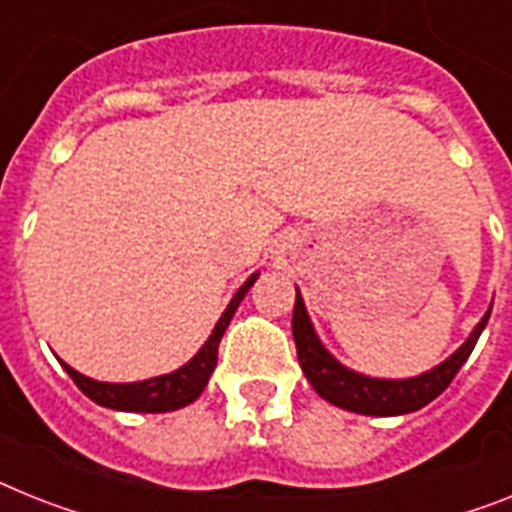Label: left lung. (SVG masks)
<instances>
[{"instance_id":"obj_1","label":"left lung","mask_w":512,"mask_h":512,"mask_svg":"<svg viewBox=\"0 0 512 512\" xmlns=\"http://www.w3.org/2000/svg\"><path fill=\"white\" fill-rule=\"evenodd\" d=\"M487 322L489 311L453 356L434 366L432 371L413 379H371L366 374L345 369L340 361L329 356V350L316 337L301 293H295L293 337L303 374L324 400H329L337 408H345V411L363 413V416H400V413H413L424 408L426 403H432L437 395L445 392L447 384L453 382L460 366L471 356V350H474Z\"/></svg>"}]
</instances>
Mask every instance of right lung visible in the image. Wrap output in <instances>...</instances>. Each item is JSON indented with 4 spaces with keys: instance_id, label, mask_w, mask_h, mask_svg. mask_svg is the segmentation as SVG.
Returning a JSON list of instances; mask_svg holds the SVG:
<instances>
[{
    "instance_id": "right-lung-1",
    "label": "right lung",
    "mask_w": 512,
    "mask_h": 512,
    "mask_svg": "<svg viewBox=\"0 0 512 512\" xmlns=\"http://www.w3.org/2000/svg\"><path fill=\"white\" fill-rule=\"evenodd\" d=\"M259 274H251L248 282L240 287L235 298L230 301L227 311L222 314V319L217 322L214 332L209 335V340L204 342V348L198 350L196 356L185 363L183 369L172 371V374H164V377L146 379V382H130V384H112V382H96V379H88L83 374H78L75 369H70L65 361V371L70 374L78 390L83 395L94 400V403L104 405V408H114V411H130V413H167L177 411L183 405L193 403V400L204 392L206 382H209L211 371L217 366V350L219 340L225 335L227 324H230L235 308L240 306V301L246 298L248 287L256 282Z\"/></svg>"
}]
</instances>
